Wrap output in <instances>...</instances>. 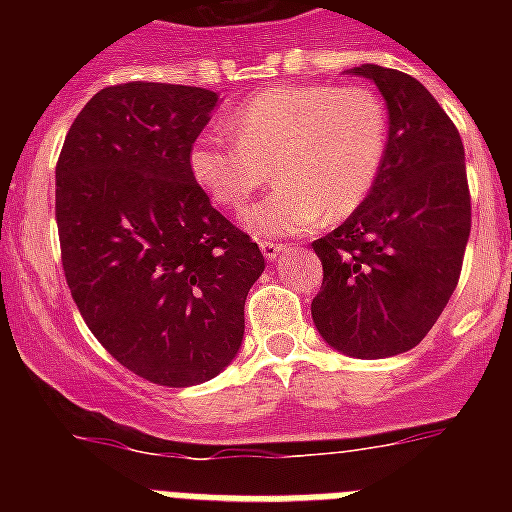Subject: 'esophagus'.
<instances>
[{
  "instance_id": "34e87169",
  "label": "esophagus",
  "mask_w": 512,
  "mask_h": 512,
  "mask_svg": "<svg viewBox=\"0 0 512 512\" xmlns=\"http://www.w3.org/2000/svg\"><path fill=\"white\" fill-rule=\"evenodd\" d=\"M259 246L269 261L279 259V256H282V251H287V246H284V243H277V241H261Z\"/></svg>"
}]
</instances>
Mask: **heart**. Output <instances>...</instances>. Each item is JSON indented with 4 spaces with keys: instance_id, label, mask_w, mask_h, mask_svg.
<instances>
[{
    "instance_id": "1",
    "label": "heart",
    "mask_w": 512,
    "mask_h": 512,
    "mask_svg": "<svg viewBox=\"0 0 512 512\" xmlns=\"http://www.w3.org/2000/svg\"><path fill=\"white\" fill-rule=\"evenodd\" d=\"M220 128L192 140L194 184L225 210H243L269 176L279 187L248 212L259 235L300 233L320 217L359 210L382 174L390 122L364 87L300 84L253 94Z\"/></svg>"
}]
</instances>
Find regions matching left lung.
<instances>
[{"instance_id": "1", "label": "left lung", "mask_w": 512, "mask_h": 512, "mask_svg": "<svg viewBox=\"0 0 512 512\" xmlns=\"http://www.w3.org/2000/svg\"><path fill=\"white\" fill-rule=\"evenodd\" d=\"M346 74L372 79L382 92L390 146L369 200L312 243L323 287L310 310L336 351L384 359L418 346L454 295L472 200L461 135L433 94L374 63Z\"/></svg>"}]
</instances>
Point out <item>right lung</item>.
I'll use <instances>...</instances> for the list:
<instances>
[{
  "instance_id": "obj_1",
  "label": "right lung",
  "mask_w": 512,
  "mask_h": 512,
  "mask_svg": "<svg viewBox=\"0 0 512 512\" xmlns=\"http://www.w3.org/2000/svg\"><path fill=\"white\" fill-rule=\"evenodd\" d=\"M217 94L130 81L94 94L63 140L56 223L81 318L125 369L161 387L217 377L243 341L264 253L187 166Z\"/></svg>"
}]
</instances>
